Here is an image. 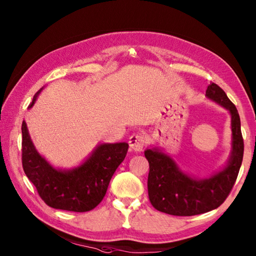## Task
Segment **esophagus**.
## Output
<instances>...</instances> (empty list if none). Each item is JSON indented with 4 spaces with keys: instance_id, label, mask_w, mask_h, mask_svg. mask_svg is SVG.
I'll list each match as a JSON object with an SVG mask.
<instances>
[{
    "instance_id": "34e87169",
    "label": "esophagus",
    "mask_w": 256,
    "mask_h": 256,
    "mask_svg": "<svg viewBox=\"0 0 256 256\" xmlns=\"http://www.w3.org/2000/svg\"><path fill=\"white\" fill-rule=\"evenodd\" d=\"M145 143L146 142H145L144 135L140 133L131 135V138H130V140H128L130 148L135 152H142L145 146Z\"/></svg>"
}]
</instances>
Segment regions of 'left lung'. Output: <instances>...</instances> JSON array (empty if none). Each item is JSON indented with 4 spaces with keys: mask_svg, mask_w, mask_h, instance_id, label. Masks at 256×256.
<instances>
[{
    "mask_svg": "<svg viewBox=\"0 0 256 256\" xmlns=\"http://www.w3.org/2000/svg\"><path fill=\"white\" fill-rule=\"evenodd\" d=\"M206 94L230 111L232 116V156L224 170L204 180H196L178 170L170 156L146 150L150 172L148 198L156 210L172 216H189L216 209L231 192L238 175L244 153L241 121L236 106L218 84L210 82Z\"/></svg>",
    "mask_w": 256,
    "mask_h": 256,
    "instance_id": "obj_1",
    "label": "left lung"
}]
</instances>
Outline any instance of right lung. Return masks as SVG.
<instances>
[{
  "instance_id": "obj_1",
  "label": "right lung",
  "mask_w": 256,
  "mask_h": 256,
  "mask_svg": "<svg viewBox=\"0 0 256 256\" xmlns=\"http://www.w3.org/2000/svg\"><path fill=\"white\" fill-rule=\"evenodd\" d=\"M40 92L28 108L34 104ZM22 165L42 200L52 208L74 212L90 211L101 202L128 148V143L102 144L82 165L62 172L52 168L37 153L25 122L22 124Z\"/></svg>"
}]
</instances>
